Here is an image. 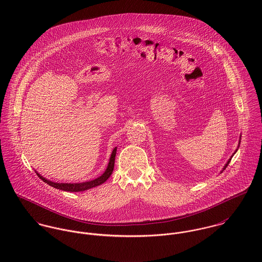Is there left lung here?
<instances>
[{
  "instance_id": "8db88e82",
  "label": "left lung",
  "mask_w": 262,
  "mask_h": 262,
  "mask_svg": "<svg viewBox=\"0 0 262 262\" xmlns=\"http://www.w3.org/2000/svg\"><path fill=\"white\" fill-rule=\"evenodd\" d=\"M240 142H241V135H240V138H239V144H238V147H237V149L235 150V152H234V153H233V154H232V156H231V157H230V158H229V160H228V161H227V162H226V164H225L224 167H223V169H222V170H221V172H223V170H225V168H226V167H227V166H228V164H229V162H230V161H231V159H232V157H233V155H234V154H235V153H236V152H237V150H238V148H239V145H240Z\"/></svg>"
}]
</instances>
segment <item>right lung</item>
I'll return each mask as SVG.
<instances>
[{
  "label": "right lung",
  "instance_id": "obj_1",
  "mask_svg": "<svg viewBox=\"0 0 262 262\" xmlns=\"http://www.w3.org/2000/svg\"><path fill=\"white\" fill-rule=\"evenodd\" d=\"M116 152H117V147H115L112 151L111 157L109 159V163L108 166L106 168V170L104 171V173L102 176H100L99 178L89 181V182H83V183H74V184H69V183H55L52 181H49L45 178H43L40 173L36 174L39 177V179H41L45 184L49 185L50 187H55L57 189H61V190H66V191H83V190H88L90 188L98 187L102 184H104L112 174L113 170H114V164H115V157H116Z\"/></svg>",
  "mask_w": 262,
  "mask_h": 262
}]
</instances>
